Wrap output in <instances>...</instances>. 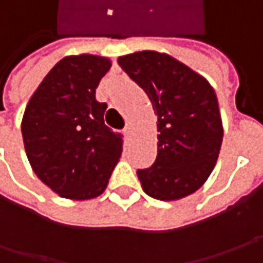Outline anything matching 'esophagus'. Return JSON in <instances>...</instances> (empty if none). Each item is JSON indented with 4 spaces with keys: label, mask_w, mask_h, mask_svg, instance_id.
Instances as JSON below:
<instances>
[{
    "label": "esophagus",
    "mask_w": 263,
    "mask_h": 263,
    "mask_svg": "<svg viewBox=\"0 0 263 263\" xmlns=\"http://www.w3.org/2000/svg\"><path fill=\"white\" fill-rule=\"evenodd\" d=\"M124 133H126L127 137H132V135H133V130H132V127L127 126L126 128H124Z\"/></svg>",
    "instance_id": "34e87169"
}]
</instances>
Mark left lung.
Returning <instances> with one entry per match:
<instances>
[{
    "instance_id": "left-lung-1",
    "label": "left lung",
    "mask_w": 263,
    "mask_h": 263,
    "mask_svg": "<svg viewBox=\"0 0 263 263\" xmlns=\"http://www.w3.org/2000/svg\"><path fill=\"white\" fill-rule=\"evenodd\" d=\"M118 64L149 96L158 117V155L137 170L143 192L158 200L195 193L215 167L222 121L214 87L205 77L168 54L140 51Z\"/></svg>"
}]
</instances>
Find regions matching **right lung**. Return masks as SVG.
<instances>
[{"label":"right lung","instance_id":"add662e5","mask_svg":"<svg viewBox=\"0 0 263 263\" xmlns=\"http://www.w3.org/2000/svg\"><path fill=\"white\" fill-rule=\"evenodd\" d=\"M111 68L105 57L60 60L26 105L22 135L32 170L52 192L87 200L104 193L121 157L123 136L104 123L96 87Z\"/></svg>","mask_w":263,"mask_h":263}]
</instances>
